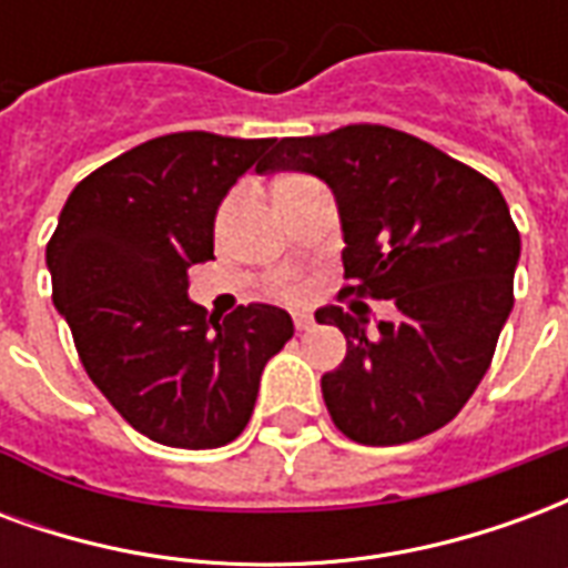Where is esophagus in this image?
<instances>
[{"label": "esophagus", "mask_w": 568, "mask_h": 568, "mask_svg": "<svg viewBox=\"0 0 568 568\" xmlns=\"http://www.w3.org/2000/svg\"><path fill=\"white\" fill-rule=\"evenodd\" d=\"M295 328L297 332H310L313 328V316L310 313H295Z\"/></svg>", "instance_id": "esophagus-1"}]
</instances>
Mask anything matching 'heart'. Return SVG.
<instances>
[{
  "label": "heart",
  "mask_w": 568,
  "mask_h": 568,
  "mask_svg": "<svg viewBox=\"0 0 568 568\" xmlns=\"http://www.w3.org/2000/svg\"><path fill=\"white\" fill-rule=\"evenodd\" d=\"M280 292L292 295V292H295V283H292V280H280Z\"/></svg>",
  "instance_id": "heart-1"
}]
</instances>
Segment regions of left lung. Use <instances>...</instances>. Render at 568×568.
Returning <instances> with one entry per match:
<instances>
[{
    "mask_svg": "<svg viewBox=\"0 0 568 568\" xmlns=\"http://www.w3.org/2000/svg\"><path fill=\"white\" fill-rule=\"evenodd\" d=\"M301 170L334 191L344 227L341 297L395 301L398 320L368 334V307H322L346 337L322 398L346 438L371 447L447 426L484 381L514 307L520 234L487 175L435 145L349 124L322 136L273 140L261 173Z\"/></svg>",
    "mask_w": 568,
    "mask_h": 568,
    "instance_id": "1",
    "label": "left lung"
}]
</instances>
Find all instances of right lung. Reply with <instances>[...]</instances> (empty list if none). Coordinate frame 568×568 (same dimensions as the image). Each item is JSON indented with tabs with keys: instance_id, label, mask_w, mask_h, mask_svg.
I'll list each match as a JSON object with an SVG mask.
<instances>
[{
	"instance_id": "1",
	"label": "right lung",
	"mask_w": 568,
	"mask_h": 568,
	"mask_svg": "<svg viewBox=\"0 0 568 568\" xmlns=\"http://www.w3.org/2000/svg\"><path fill=\"white\" fill-rule=\"evenodd\" d=\"M273 140L203 130L124 151L81 179L48 243L54 307L93 386L145 438L210 450L246 428L261 371L295 334L271 304L224 320L187 301L215 212Z\"/></svg>"
}]
</instances>
